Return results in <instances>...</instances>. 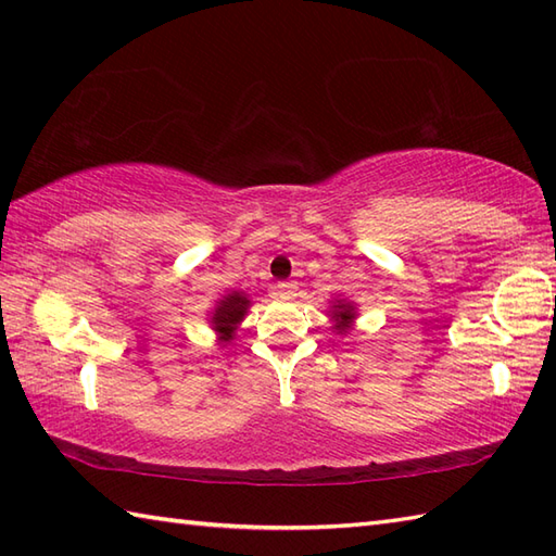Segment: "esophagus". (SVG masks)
<instances>
[{
	"instance_id": "esophagus-1",
	"label": "esophagus",
	"mask_w": 556,
	"mask_h": 556,
	"mask_svg": "<svg viewBox=\"0 0 556 556\" xmlns=\"http://www.w3.org/2000/svg\"><path fill=\"white\" fill-rule=\"evenodd\" d=\"M296 291H299V285L296 281H279V285L275 287V293L279 299H287V301H291V299H296Z\"/></svg>"
}]
</instances>
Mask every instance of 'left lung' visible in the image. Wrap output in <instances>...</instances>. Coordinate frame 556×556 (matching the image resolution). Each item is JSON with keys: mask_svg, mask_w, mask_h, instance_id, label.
<instances>
[{"mask_svg": "<svg viewBox=\"0 0 556 556\" xmlns=\"http://www.w3.org/2000/svg\"><path fill=\"white\" fill-rule=\"evenodd\" d=\"M353 317H356V305H353L351 301H344V299L334 301V305H332V320H334L337 334H346L349 332Z\"/></svg>", "mask_w": 556, "mask_h": 556, "instance_id": "8db88e82", "label": "left lung"}]
</instances>
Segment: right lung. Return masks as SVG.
Returning <instances> with one entry per match:
<instances>
[{"instance_id": "1", "label": "right lung", "mask_w": 556, "mask_h": 556, "mask_svg": "<svg viewBox=\"0 0 556 556\" xmlns=\"http://www.w3.org/2000/svg\"><path fill=\"white\" fill-rule=\"evenodd\" d=\"M248 308H251V301L245 299L243 291H231L217 301L215 311L210 315V325L219 334V341H229L233 337L236 327L243 323Z\"/></svg>"}]
</instances>
